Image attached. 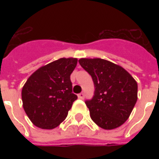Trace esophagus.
Instances as JSON below:
<instances>
[{
    "label": "esophagus",
    "instance_id": "obj_1",
    "mask_svg": "<svg viewBox=\"0 0 159 159\" xmlns=\"http://www.w3.org/2000/svg\"><path fill=\"white\" fill-rule=\"evenodd\" d=\"M77 96H78V98H79L80 100H83V99H84V93H79V94H78Z\"/></svg>",
    "mask_w": 159,
    "mask_h": 159
}]
</instances>
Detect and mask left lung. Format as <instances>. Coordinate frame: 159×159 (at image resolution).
I'll list each match as a JSON object with an SVG mask.
<instances>
[{"label": "left lung", "mask_w": 159, "mask_h": 159, "mask_svg": "<svg viewBox=\"0 0 159 159\" xmlns=\"http://www.w3.org/2000/svg\"><path fill=\"white\" fill-rule=\"evenodd\" d=\"M78 62L94 83V95L85 102L91 119L104 129L120 127L136 103V81L122 66L106 59L83 58Z\"/></svg>", "instance_id": "8db88e82"}]
</instances>
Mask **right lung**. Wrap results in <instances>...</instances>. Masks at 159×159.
I'll return each mask as SVG.
<instances>
[{"instance_id": "right-lung-1", "label": "right lung", "mask_w": 159, "mask_h": 159, "mask_svg": "<svg viewBox=\"0 0 159 159\" xmlns=\"http://www.w3.org/2000/svg\"><path fill=\"white\" fill-rule=\"evenodd\" d=\"M77 59L61 58L40 67L22 89L24 110L35 126L52 129L68 115L77 99L72 93L70 74Z\"/></svg>"}]
</instances>
